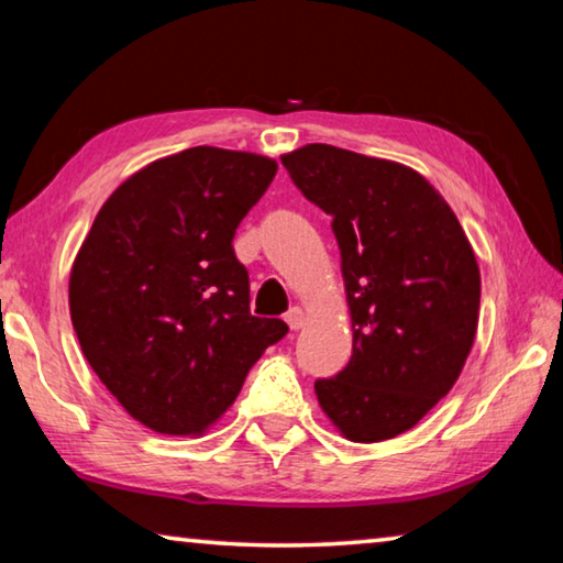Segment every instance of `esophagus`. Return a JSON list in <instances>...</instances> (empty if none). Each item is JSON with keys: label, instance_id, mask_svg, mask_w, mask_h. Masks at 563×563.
<instances>
[{"label": "esophagus", "instance_id": "esophagus-1", "mask_svg": "<svg viewBox=\"0 0 563 563\" xmlns=\"http://www.w3.org/2000/svg\"><path fill=\"white\" fill-rule=\"evenodd\" d=\"M285 322H288L290 330H300L305 325V312L300 308H290L288 316H285Z\"/></svg>", "mask_w": 563, "mask_h": 563}]
</instances>
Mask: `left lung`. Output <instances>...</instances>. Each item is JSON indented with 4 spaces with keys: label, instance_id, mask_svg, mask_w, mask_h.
I'll return each instance as SVG.
<instances>
[{
    "label": "left lung",
    "instance_id": "obj_1",
    "mask_svg": "<svg viewBox=\"0 0 563 563\" xmlns=\"http://www.w3.org/2000/svg\"><path fill=\"white\" fill-rule=\"evenodd\" d=\"M280 161L332 216L352 320V357L318 379V402L347 440H393L450 393L470 357L482 292L470 238L415 168L328 144Z\"/></svg>",
    "mask_w": 563,
    "mask_h": 563
}]
</instances>
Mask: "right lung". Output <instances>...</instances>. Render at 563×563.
Instances as JSON below:
<instances>
[{
    "instance_id": "right-lung-1",
    "label": "right lung",
    "mask_w": 563,
    "mask_h": 563,
    "mask_svg": "<svg viewBox=\"0 0 563 563\" xmlns=\"http://www.w3.org/2000/svg\"><path fill=\"white\" fill-rule=\"evenodd\" d=\"M278 164L196 146L113 190L76 253L69 310L84 357L158 434L201 437L288 325L251 316L233 235Z\"/></svg>"
}]
</instances>
